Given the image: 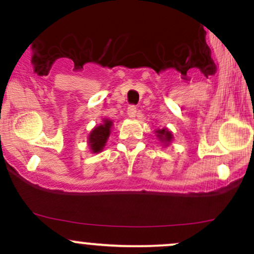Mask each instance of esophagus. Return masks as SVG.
Returning a JSON list of instances; mask_svg holds the SVG:
<instances>
[{"mask_svg":"<svg viewBox=\"0 0 254 254\" xmlns=\"http://www.w3.org/2000/svg\"><path fill=\"white\" fill-rule=\"evenodd\" d=\"M136 114H137L136 107H135V106H130L129 108H127V117L131 118V119H134V118L136 117Z\"/></svg>","mask_w":254,"mask_h":254,"instance_id":"obj_1","label":"esophagus"}]
</instances>
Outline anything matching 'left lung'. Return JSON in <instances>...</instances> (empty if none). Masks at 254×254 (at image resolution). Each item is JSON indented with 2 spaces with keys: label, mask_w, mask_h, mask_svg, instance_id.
Masks as SVG:
<instances>
[{
  "label": "left lung",
  "mask_w": 254,
  "mask_h": 254,
  "mask_svg": "<svg viewBox=\"0 0 254 254\" xmlns=\"http://www.w3.org/2000/svg\"><path fill=\"white\" fill-rule=\"evenodd\" d=\"M155 134H156V136H157L158 141H161V143H162L165 147L166 146H170L171 142H172L173 134H172V131H170V130L167 129V127L155 130Z\"/></svg>",
  "instance_id": "8db88e82"
}]
</instances>
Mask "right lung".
<instances>
[{
  "instance_id": "obj_1",
  "label": "right lung",
  "mask_w": 254,
  "mask_h": 254,
  "mask_svg": "<svg viewBox=\"0 0 254 254\" xmlns=\"http://www.w3.org/2000/svg\"><path fill=\"white\" fill-rule=\"evenodd\" d=\"M113 127V122L108 118H104L102 124H99L98 127H94L91 130L88 135V140L87 143L89 146V151L92 153H99L103 151L104 146H106L107 141H108V137L111 135Z\"/></svg>"
}]
</instances>
